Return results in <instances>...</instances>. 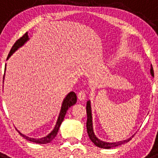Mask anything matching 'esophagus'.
<instances>
[{"mask_svg":"<svg viewBox=\"0 0 158 158\" xmlns=\"http://www.w3.org/2000/svg\"><path fill=\"white\" fill-rule=\"evenodd\" d=\"M85 97H86V94L85 93V91L81 90V91H80L79 93H78L77 98L80 100H84L85 99Z\"/></svg>","mask_w":158,"mask_h":158,"instance_id":"34e87169","label":"esophagus"}]
</instances>
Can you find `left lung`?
<instances>
[{
	"instance_id": "8db88e82",
	"label": "left lung",
	"mask_w": 158,
	"mask_h": 158,
	"mask_svg": "<svg viewBox=\"0 0 158 158\" xmlns=\"http://www.w3.org/2000/svg\"><path fill=\"white\" fill-rule=\"evenodd\" d=\"M150 73L151 74H154L153 73V69L151 65V69H150ZM86 112H87V123H86V127H87V132L88 135H89V139L92 142L96 145V146H98L100 148H103V149H110V148L116 147V146H120V145L124 144V143H127V142H129L133 136L131 137L130 139H127V140L124 141H120V142H103V141H100V139H98L95 135L94 132H93V120H92V111H91V105H90V101L87 102V104H86Z\"/></svg>"
}]
</instances>
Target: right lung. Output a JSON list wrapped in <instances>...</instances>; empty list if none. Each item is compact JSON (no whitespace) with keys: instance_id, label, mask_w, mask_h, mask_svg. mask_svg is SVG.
<instances>
[{"instance_id":"1","label":"right lung","mask_w":158,"mask_h":158,"mask_svg":"<svg viewBox=\"0 0 158 158\" xmlns=\"http://www.w3.org/2000/svg\"><path fill=\"white\" fill-rule=\"evenodd\" d=\"M27 40H28V35H27V32H26V33H25L22 37L19 38V40H17V41L14 43V45L12 46V47L11 48L10 52H9V54H8L7 59H8V58H9V57H10L18 48L22 47V46H23V44L27 41ZM76 102H77V95L75 94L74 92H70L69 94L65 96V98L64 99L63 103H62V108H61V111H60L59 116H58V121H57L56 125H55V127H54V130H53V131H51V133L49 134L48 135L44 137V138H42V139H32V138L27 137L26 135H22L20 132H19V135H21L22 137H23L24 139H27V140L30 141V142H35V143H39V144H47V143L51 142V141H52L55 137H56L58 130H59L60 126H61V124H62V121H63L64 119V117H65V114H66L67 110L69 109L71 106H73V104H76Z\"/></svg>"}]
</instances>
